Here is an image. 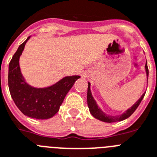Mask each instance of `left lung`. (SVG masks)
Returning a JSON list of instances; mask_svg holds the SVG:
<instances>
[{
	"mask_svg": "<svg viewBox=\"0 0 157 157\" xmlns=\"http://www.w3.org/2000/svg\"><path fill=\"white\" fill-rule=\"evenodd\" d=\"M145 69H146V73H147V76L148 77V68H147V62H146V64H145ZM145 95V93L143 94L141 98L139 99L136 102L135 105H133V106L128 109L127 111L123 113L122 115L119 116H110L105 114L103 111H101V109L98 106L96 101L94 99L93 96H92L91 91H90V84L89 83V86H88V92H87V102H88V106H89V109H90V111L91 113V114L94 116V118L98 119L100 121H102V122H105V123H114V122H120V121H123L126 118H129L130 116L133 114L135 110L137 109V107L139 106V105L140 104L141 101L143 100L144 97Z\"/></svg>",
	"mask_w": 157,
	"mask_h": 157,
	"instance_id": "1",
	"label": "left lung"
}]
</instances>
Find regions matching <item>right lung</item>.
<instances>
[{"instance_id": "right-lung-1", "label": "right lung", "mask_w": 157, "mask_h": 157, "mask_svg": "<svg viewBox=\"0 0 157 157\" xmlns=\"http://www.w3.org/2000/svg\"><path fill=\"white\" fill-rule=\"evenodd\" d=\"M30 37L19 46L9 65L8 84L10 95L21 112L36 119H48L59 111L66 94L80 76H66L44 89L31 87L25 82L19 67V58Z\"/></svg>"}]
</instances>
